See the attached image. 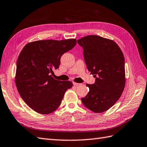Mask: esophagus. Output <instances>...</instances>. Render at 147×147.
Returning <instances> with one entry per match:
<instances>
[{"instance_id":"1","label":"esophagus","mask_w":147,"mask_h":147,"mask_svg":"<svg viewBox=\"0 0 147 147\" xmlns=\"http://www.w3.org/2000/svg\"><path fill=\"white\" fill-rule=\"evenodd\" d=\"M73 85H74V86H80L81 85H82V84H81V83H75V82H73Z\"/></svg>"}]
</instances>
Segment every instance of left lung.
<instances>
[{"mask_svg": "<svg viewBox=\"0 0 147 147\" xmlns=\"http://www.w3.org/2000/svg\"><path fill=\"white\" fill-rule=\"evenodd\" d=\"M83 49L87 69L95 78L89 92L82 98L83 104L96 113L107 111L120 98L125 86L124 57L113 40L88 35L77 40Z\"/></svg>", "mask_w": 147, "mask_h": 147, "instance_id": "1", "label": "left lung"}]
</instances>
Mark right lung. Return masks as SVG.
I'll list each match as a JSON object with an SVG mask.
<instances>
[{
    "label": "right lung",
    "instance_id": "obj_1",
    "mask_svg": "<svg viewBox=\"0 0 147 147\" xmlns=\"http://www.w3.org/2000/svg\"><path fill=\"white\" fill-rule=\"evenodd\" d=\"M76 44V39L38 40L22 49L15 83L21 97L33 111L52 113L60 106L65 91L73 86L71 82L55 80L52 75L59 68L61 56Z\"/></svg>",
    "mask_w": 147,
    "mask_h": 147
}]
</instances>
